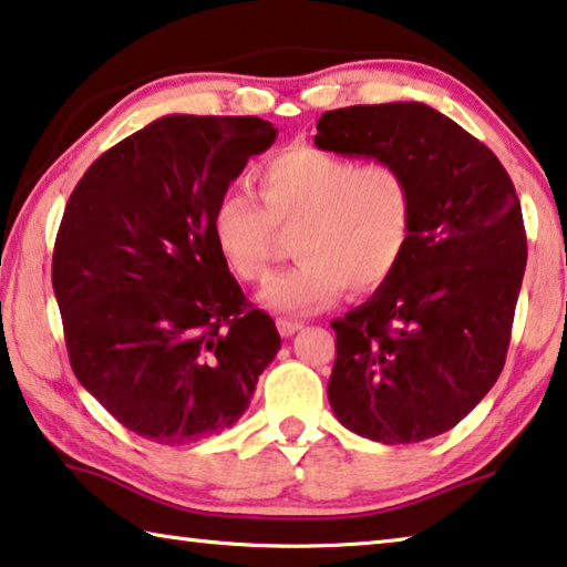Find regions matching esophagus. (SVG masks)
<instances>
[{"instance_id":"obj_1","label":"esophagus","mask_w":567,"mask_h":567,"mask_svg":"<svg viewBox=\"0 0 567 567\" xmlns=\"http://www.w3.org/2000/svg\"><path fill=\"white\" fill-rule=\"evenodd\" d=\"M277 330H280V336L290 338V336H295V332H298V330H302V322H298V320H287V318H280V320H277Z\"/></svg>"}]
</instances>
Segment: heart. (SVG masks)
<instances>
[{
	"mask_svg": "<svg viewBox=\"0 0 567 567\" xmlns=\"http://www.w3.org/2000/svg\"><path fill=\"white\" fill-rule=\"evenodd\" d=\"M259 204L229 186L212 212V237L227 267L245 282H262L292 235L298 265L269 280L267 308L308 316L343 292H375L406 257L416 202L409 176L385 161L358 164L308 143H295L257 171Z\"/></svg>",
	"mask_w": 567,
	"mask_h": 567,
	"instance_id": "1",
	"label": "heart"
}]
</instances>
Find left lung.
Returning <instances> with one entry per match:
<instances>
[{
    "label": "left lung",
    "instance_id": "8db88e82",
    "mask_svg": "<svg viewBox=\"0 0 567 567\" xmlns=\"http://www.w3.org/2000/svg\"><path fill=\"white\" fill-rule=\"evenodd\" d=\"M316 146L399 166L416 202L393 277L336 330L328 401L381 444L439 436L499 379L527 265L523 209L505 166L424 103L322 113Z\"/></svg>",
    "mask_w": 567,
    "mask_h": 567
}]
</instances>
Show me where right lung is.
Here are the masks:
<instances>
[{
    "label": "right lung",
    "instance_id": "1",
    "mask_svg": "<svg viewBox=\"0 0 567 567\" xmlns=\"http://www.w3.org/2000/svg\"><path fill=\"white\" fill-rule=\"evenodd\" d=\"M277 138L257 115H164L80 178L52 255L70 365L138 436L182 446L247 411L280 350L212 237V212Z\"/></svg>",
    "mask_w": 567,
    "mask_h": 567
}]
</instances>
